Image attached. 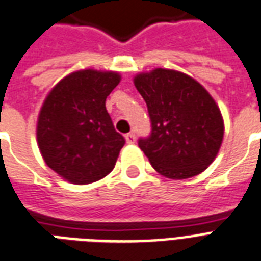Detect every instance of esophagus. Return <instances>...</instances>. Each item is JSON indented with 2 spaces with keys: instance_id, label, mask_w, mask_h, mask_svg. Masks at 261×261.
Listing matches in <instances>:
<instances>
[{
  "instance_id": "1",
  "label": "esophagus",
  "mask_w": 261,
  "mask_h": 261,
  "mask_svg": "<svg viewBox=\"0 0 261 261\" xmlns=\"http://www.w3.org/2000/svg\"><path fill=\"white\" fill-rule=\"evenodd\" d=\"M135 139H137V137H135L134 133H128V134H126V142H127V143H134Z\"/></svg>"
}]
</instances>
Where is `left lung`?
I'll list each match as a JSON object with an SVG mask.
<instances>
[{"label": "left lung", "mask_w": 261, "mask_h": 261, "mask_svg": "<svg viewBox=\"0 0 261 261\" xmlns=\"http://www.w3.org/2000/svg\"><path fill=\"white\" fill-rule=\"evenodd\" d=\"M147 105L151 134L138 145L160 174L186 179L215 161L224 137L220 109L200 83L173 69L135 76Z\"/></svg>", "instance_id": "8db88e82"}]
</instances>
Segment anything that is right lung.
I'll list each match as a JSON object with an SVG mask.
<instances>
[{
	"label": "right lung",
	"mask_w": 261,
	"mask_h": 261,
	"mask_svg": "<svg viewBox=\"0 0 261 261\" xmlns=\"http://www.w3.org/2000/svg\"><path fill=\"white\" fill-rule=\"evenodd\" d=\"M120 82L116 72L83 69L52 88L37 120V143L45 164L76 185L111 173L124 138L116 133L106 99Z\"/></svg>",
	"instance_id": "add662e5"
}]
</instances>
